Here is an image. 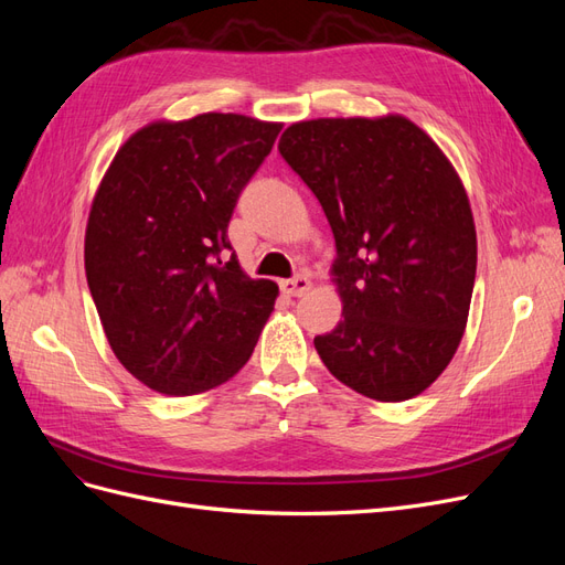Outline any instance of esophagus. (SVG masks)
I'll return each instance as SVG.
<instances>
[{
  "mask_svg": "<svg viewBox=\"0 0 565 565\" xmlns=\"http://www.w3.org/2000/svg\"><path fill=\"white\" fill-rule=\"evenodd\" d=\"M280 289H282V295H287V297H301L311 289V280L306 276H297V278L282 280Z\"/></svg>",
  "mask_w": 565,
  "mask_h": 565,
  "instance_id": "34e87169",
  "label": "esophagus"
}]
</instances>
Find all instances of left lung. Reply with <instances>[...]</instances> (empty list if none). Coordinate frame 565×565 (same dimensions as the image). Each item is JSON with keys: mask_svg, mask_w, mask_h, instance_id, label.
I'll list each match as a JSON object with an SVG mask.
<instances>
[{"mask_svg": "<svg viewBox=\"0 0 565 565\" xmlns=\"http://www.w3.org/2000/svg\"><path fill=\"white\" fill-rule=\"evenodd\" d=\"M278 150L334 233L344 318L313 339L320 361L372 401L419 396L450 365L469 318L476 226L465 183L403 115L303 119Z\"/></svg>", "mask_w": 565, "mask_h": 565, "instance_id": "1", "label": "left lung"}]
</instances>
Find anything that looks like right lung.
<instances>
[{
  "label": "right lung",
  "mask_w": 565,
  "mask_h": 565,
  "mask_svg": "<svg viewBox=\"0 0 565 565\" xmlns=\"http://www.w3.org/2000/svg\"><path fill=\"white\" fill-rule=\"evenodd\" d=\"M280 129L235 113L158 119L100 179L84 270L113 353L148 388L193 396L249 361L278 285L228 254V221Z\"/></svg>",
  "instance_id": "right-lung-1"
}]
</instances>
